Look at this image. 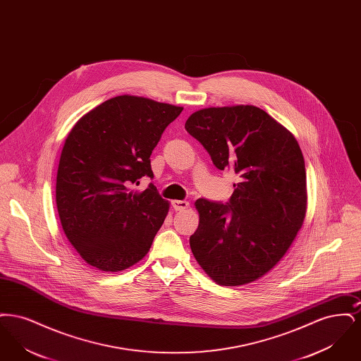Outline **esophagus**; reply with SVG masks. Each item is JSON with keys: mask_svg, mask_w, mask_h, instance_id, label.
<instances>
[{"mask_svg": "<svg viewBox=\"0 0 361 361\" xmlns=\"http://www.w3.org/2000/svg\"><path fill=\"white\" fill-rule=\"evenodd\" d=\"M172 206L176 211H184L189 207V202L187 200H173Z\"/></svg>", "mask_w": 361, "mask_h": 361, "instance_id": "34e87169", "label": "esophagus"}]
</instances>
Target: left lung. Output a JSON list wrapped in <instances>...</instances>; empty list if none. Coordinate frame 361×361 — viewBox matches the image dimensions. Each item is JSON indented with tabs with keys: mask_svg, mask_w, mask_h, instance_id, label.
Returning a JSON list of instances; mask_svg holds the SVG:
<instances>
[{
	"mask_svg": "<svg viewBox=\"0 0 361 361\" xmlns=\"http://www.w3.org/2000/svg\"><path fill=\"white\" fill-rule=\"evenodd\" d=\"M185 130L218 169L240 176L226 204L196 200L192 253L221 286L252 283L287 253L306 216V168L298 140L255 105L196 111Z\"/></svg>",
	"mask_w": 361,
	"mask_h": 361,
	"instance_id": "1",
	"label": "left lung"
}]
</instances>
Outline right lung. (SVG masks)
<instances>
[{
    "mask_svg": "<svg viewBox=\"0 0 361 361\" xmlns=\"http://www.w3.org/2000/svg\"><path fill=\"white\" fill-rule=\"evenodd\" d=\"M183 106L123 94L89 111L63 145L56 174L62 228L86 262L104 272L124 271L147 255L169 203L150 183V155Z\"/></svg>",
    "mask_w": 361,
    "mask_h": 361,
    "instance_id": "1",
    "label": "right lung"
}]
</instances>
